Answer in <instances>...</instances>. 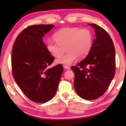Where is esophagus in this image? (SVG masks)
<instances>
[{
    "label": "esophagus",
    "mask_w": 126,
    "mask_h": 126,
    "mask_svg": "<svg viewBox=\"0 0 126 126\" xmlns=\"http://www.w3.org/2000/svg\"><path fill=\"white\" fill-rule=\"evenodd\" d=\"M63 67H64V69H67V70H69L70 69H71L70 67H69V66H68V65H64Z\"/></svg>",
    "instance_id": "esophagus-1"
}]
</instances>
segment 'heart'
<instances>
[{"mask_svg": "<svg viewBox=\"0 0 126 126\" xmlns=\"http://www.w3.org/2000/svg\"><path fill=\"white\" fill-rule=\"evenodd\" d=\"M55 41L47 42V50L52 56L58 58L63 55L65 48L67 52L55 61L57 64L71 65L78 57L84 58L92 49L93 37L92 32L87 28L68 27L61 29L53 35Z\"/></svg>", "mask_w": 126, "mask_h": 126, "instance_id": "heart-1", "label": "heart"}]
</instances>
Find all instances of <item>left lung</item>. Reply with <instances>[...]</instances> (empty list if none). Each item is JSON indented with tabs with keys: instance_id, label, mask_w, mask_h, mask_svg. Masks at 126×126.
<instances>
[{
	"instance_id": "1",
	"label": "left lung",
	"mask_w": 126,
	"mask_h": 126,
	"mask_svg": "<svg viewBox=\"0 0 126 126\" xmlns=\"http://www.w3.org/2000/svg\"><path fill=\"white\" fill-rule=\"evenodd\" d=\"M88 25L95 31L92 48L86 58L71 68L75 74L74 87L78 95L83 99L93 100L106 92L114 77L115 49L105 30L95 24Z\"/></svg>"
}]
</instances>
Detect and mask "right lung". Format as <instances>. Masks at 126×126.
Instances as JSON below:
<instances>
[{
  "mask_svg": "<svg viewBox=\"0 0 126 126\" xmlns=\"http://www.w3.org/2000/svg\"><path fill=\"white\" fill-rule=\"evenodd\" d=\"M54 25H34L23 30L12 49L13 76L29 99L45 103L54 96L63 72L62 65L47 68L54 59L47 50L43 37Z\"/></svg>",
  "mask_w": 126,
  "mask_h": 126,
  "instance_id": "right-lung-1",
  "label": "right lung"
}]
</instances>
